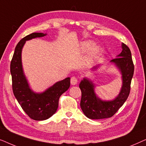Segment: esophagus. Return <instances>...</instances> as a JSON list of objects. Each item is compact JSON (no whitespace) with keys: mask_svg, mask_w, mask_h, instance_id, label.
Masks as SVG:
<instances>
[{"mask_svg":"<svg viewBox=\"0 0 146 146\" xmlns=\"http://www.w3.org/2000/svg\"><path fill=\"white\" fill-rule=\"evenodd\" d=\"M70 83L72 85H76L78 83V79L76 76H72L70 79Z\"/></svg>","mask_w":146,"mask_h":146,"instance_id":"obj_1","label":"esophagus"}]
</instances>
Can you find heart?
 <instances>
[{"label": "heart", "instance_id": "obj_1", "mask_svg": "<svg viewBox=\"0 0 146 146\" xmlns=\"http://www.w3.org/2000/svg\"><path fill=\"white\" fill-rule=\"evenodd\" d=\"M94 44L93 42H86L83 44V46H84V48L85 50H89L90 48V54L92 56H96L100 52V49L99 48L98 46H94Z\"/></svg>", "mask_w": 146, "mask_h": 146}]
</instances>
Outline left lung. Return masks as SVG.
<instances>
[{
    "instance_id": "8db88e82",
    "label": "left lung",
    "mask_w": 146,
    "mask_h": 146,
    "mask_svg": "<svg viewBox=\"0 0 146 146\" xmlns=\"http://www.w3.org/2000/svg\"><path fill=\"white\" fill-rule=\"evenodd\" d=\"M118 56L119 58L111 60V62H114L121 72L123 86L120 93L114 100H100L95 94L92 82L84 78L80 84L79 87L82 92L80 107L88 118L98 119L112 117L129 96L134 65L130 50L125 44H122V51Z\"/></svg>"
}]
</instances>
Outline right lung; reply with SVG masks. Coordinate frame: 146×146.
<instances>
[{
  "instance_id": "add662e5",
  "label": "right lung",
  "mask_w": 146,
  "mask_h": 146,
  "mask_svg": "<svg viewBox=\"0 0 146 146\" xmlns=\"http://www.w3.org/2000/svg\"><path fill=\"white\" fill-rule=\"evenodd\" d=\"M45 35L42 33H34L24 37L17 44L11 62L14 95L25 113L31 119L37 121L45 120L56 111L60 97L70 86V78H66L40 94L34 93L29 88L22 68V48L26 40Z\"/></svg>"
}]
</instances>
